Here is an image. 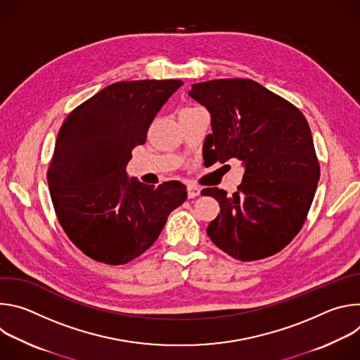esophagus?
Wrapping results in <instances>:
<instances>
[{
    "label": "esophagus",
    "instance_id": "34e87169",
    "mask_svg": "<svg viewBox=\"0 0 360 360\" xmlns=\"http://www.w3.org/2000/svg\"><path fill=\"white\" fill-rule=\"evenodd\" d=\"M199 193H200V188L198 185H193V184L188 185V198H195Z\"/></svg>",
    "mask_w": 360,
    "mask_h": 360
}]
</instances>
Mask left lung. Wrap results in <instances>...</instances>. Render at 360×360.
<instances>
[{"label": "left lung", "mask_w": 360, "mask_h": 360, "mask_svg": "<svg viewBox=\"0 0 360 360\" xmlns=\"http://www.w3.org/2000/svg\"><path fill=\"white\" fill-rule=\"evenodd\" d=\"M189 95L212 118L203 155L212 164L236 158L245 165L233 195L202 189L221 207L208 236L243 262L278 253L303 226L321 175L309 124L289 101L248 78L193 84Z\"/></svg>", "instance_id": "obj_1"}]
</instances>
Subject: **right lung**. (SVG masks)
Returning a JSON list of instances; mask_svg holds the SVG:
<instances>
[{"label":"right lung","mask_w":360,"mask_h":360,"mask_svg":"<svg viewBox=\"0 0 360 360\" xmlns=\"http://www.w3.org/2000/svg\"><path fill=\"white\" fill-rule=\"evenodd\" d=\"M179 79L121 81L101 89L68 114L46 171L60 225L86 256L125 265L160 236L168 215L186 199L178 181L160 186L128 179L132 149Z\"/></svg>","instance_id":"obj_1"}]
</instances>
